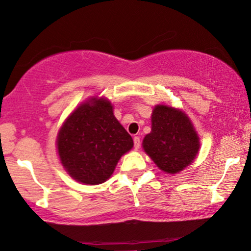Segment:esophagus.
<instances>
[{"instance_id":"1","label":"esophagus","mask_w":251,"mask_h":251,"mask_svg":"<svg viewBox=\"0 0 251 251\" xmlns=\"http://www.w3.org/2000/svg\"><path fill=\"white\" fill-rule=\"evenodd\" d=\"M134 145H135V149L137 150L138 148L141 147V138L138 137V136H136V137H134Z\"/></svg>"}]
</instances>
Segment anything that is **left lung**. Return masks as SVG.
<instances>
[{
	"mask_svg": "<svg viewBox=\"0 0 251 251\" xmlns=\"http://www.w3.org/2000/svg\"><path fill=\"white\" fill-rule=\"evenodd\" d=\"M142 145L162 171L178 173L196 158L200 142L184 111L157 104L151 115V132L145 136Z\"/></svg>",
	"mask_w": 251,
	"mask_h": 251,
	"instance_id": "obj_1",
	"label": "left lung"
}]
</instances>
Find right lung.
Instances as JSON below:
<instances>
[{"mask_svg":"<svg viewBox=\"0 0 251 251\" xmlns=\"http://www.w3.org/2000/svg\"><path fill=\"white\" fill-rule=\"evenodd\" d=\"M134 147L113 106L104 98H92L74 109L57 136L60 162L67 173L85 185L110 178L121 157Z\"/></svg>","mask_w":251,"mask_h":251,"instance_id":"add662e5","label":"right lung"}]
</instances>
